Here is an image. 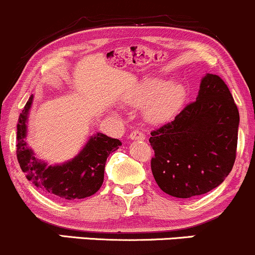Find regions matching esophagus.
I'll list each match as a JSON object with an SVG mask.
<instances>
[{
	"mask_svg": "<svg viewBox=\"0 0 255 255\" xmlns=\"http://www.w3.org/2000/svg\"><path fill=\"white\" fill-rule=\"evenodd\" d=\"M129 138L132 139V140H144L145 139V134L140 132L139 129H134L132 133H130Z\"/></svg>",
	"mask_w": 255,
	"mask_h": 255,
	"instance_id": "esophagus-1",
	"label": "esophagus"
}]
</instances>
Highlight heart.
Here are the masks:
<instances>
[{"mask_svg":"<svg viewBox=\"0 0 255 255\" xmlns=\"http://www.w3.org/2000/svg\"><path fill=\"white\" fill-rule=\"evenodd\" d=\"M186 97L184 86L173 83L158 77H150L144 80L136 87L129 97L133 105H141L151 101L145 109V116L151 122H163L170 119L181 108Z\"/></svg>","mask_w":255,"mask_h":255,"instance_id":"heart-1","label":"heart"}]
</instances>
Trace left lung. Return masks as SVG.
Listing matches in <instances>:
<instances>
[{
    "label": "left lung",
    "mask_w": 255,
    "mask_h": 255,
    "mask_svg": "<svg viewBox=\"0 0 255 255\" xmlns=\"http://www.w3.org/2000/svg\"><path fill=\"white\" fill-rule=\"evenodd\" d=\"M239 123V109L226 83L207 74L195 102L151 132V170L159 189L190 198L219 186L236 159Z\"/></svg>",
    "instance_id": "left-lung-1"
}]
</instances>
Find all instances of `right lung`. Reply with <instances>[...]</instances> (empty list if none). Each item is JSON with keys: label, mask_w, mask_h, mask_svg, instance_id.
<instances>
[{"label": "right lung", "mask_w": 255, "mask_h": 255, "mask_svg": "<svg viewBox=\"0 0 255 255\" xmlns=\"http://www.w3.org/2000/svg\"><path fill=\"white\" fill-rule=\"evenodd\" d=\"M32 97L24 106L16 126V158L27 180L53 197L81 200L94 195L104 181L105 162L122 142L103 133L92 136L75 158L60 166H47L27 147L26 120Z\"/></svg>", "instance_id": "add662e5"}]
</instances>
